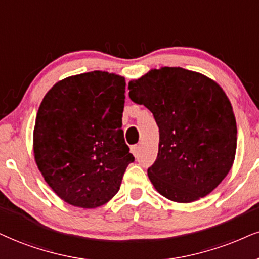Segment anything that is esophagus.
I'll list each match as a JSON object with an SVG mask.
<instances>
[{
  "label": "esophagus",
  "instance_id": "1",
  "mask_svg": "<svg viewBox=\"0 0 259 259\" xmlns=\"http://www.w3.org/2000/svg\"><path fill=\"white\" fill-rule=\"evenodd\" d=\"M139 150H140V146L139 145H133V146H131V152H132L133 155L136 156H138V154H139Z\"/></svg>",
  "mask_w": 259,
  "mask_h": 259
}]
</instances>
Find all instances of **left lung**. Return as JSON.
<instances>
[{"instance_id":"8db88e82","label":"left lung","mask_w":259,"mask_h":259,"mask_svg":"<svg viewBox=\"0 0 259 259\" xmlns=\"http://www.w3.org/2000/svg\"><path fill=\"white\" fill-rule=\"evenodd\" d=\"M130 98L154 114L158 154L148 169L162 196L178 203L205 197L231 170L237 122L221 86L180 67L151 69L130 81Z\"/></svg>"}]
</instances>
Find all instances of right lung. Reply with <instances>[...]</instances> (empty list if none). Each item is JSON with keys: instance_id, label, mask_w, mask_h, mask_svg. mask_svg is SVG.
<instances>
[{"instance_id": "obj_1", "label": "right lung", "mask_w": 259, "mask_h": 259, "mask_svg": "<svg viewBox=\"0 0 259 259\" xmlns=\"http://www.w3.org/2000/svg\"><path fill=\"white\" fill-rule=\"evenodd\" d=\"M124 88L123 76L94 71L56 82L41 101L34 159L47 184L71 205L109 202L135 161L121 130Z\"/></svg>"}]
</instances>
